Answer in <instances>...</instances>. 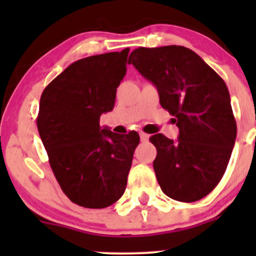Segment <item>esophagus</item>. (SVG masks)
<instances>
[{"label": "esophagus", "mask_w": 256, "mask_h": 256, "mask_svg": "<svg viewBox=\"0 0 256 256\" xmlns=\"http://www.w3.org/2000/svg\"><path fill=\"white\" fill-rule=\"evenodd\" d=\"M140 138H141V141H142V142H146V141L148 140V135H147V134H144V132H140Z\"/></svg>", "instance_id": "1"}]
</instances>
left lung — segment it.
<instances>
[{"instance_id":"obj_1","label":"left lung","mask_w":256,"mask_h":256,"mask_svg":"<svg viewBox=\"0 0 256 256\" xmlns=\"http://www.w3.org/2000/svg\"><path fill=\"white\" fill-rule=\"evenodd\" d=\"M158 90L160 104L174 116L176 141L156 134L154 170L162 192L180 202H196L216 187L236 138V122L224 80L182 46L140 47L128 56Z\"/></svg>"}]
</instances>
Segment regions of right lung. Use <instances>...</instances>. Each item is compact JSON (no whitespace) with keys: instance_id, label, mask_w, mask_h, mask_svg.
<instances>
[{"instance_id":"1","label":"right lung","mask_w":256,"mask_h":256,"mask_svg":"<svg viewBox=\"0 0 256 256\" xmlns=\"http://www.w3.org/2000/svg\"><path fill=\"white\" fill-rule=\"evenodd\" d=\"M128 50L74 62L40 96L37 126L49 164L62 190L82 207H109L128 184L140 136L118 135L99 122L102 114L114 109Z\"/></svg>"}]
</instances>
